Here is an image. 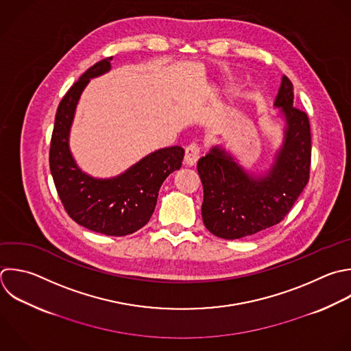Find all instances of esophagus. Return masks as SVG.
Here are the masks:
<instances>
[{
	"label": "esophagus",
	"instance_id": "34e87169",
	"mask_svg": "<svg viewBox=\"0 0 351 351\" xmlns=\"http://www.w3.org/2000/svg\"><path fill=\"white\" fill-rule=\"evenodd\" d=\"M199 156H200V147H199L197 144L192 143V144H189V145L186 147V149H185L184 162H185V165H188V166H193V165L197 162Z\"/></svg>",
	"mask_w": 351,
	"mask_h": 351
}]
</instances>
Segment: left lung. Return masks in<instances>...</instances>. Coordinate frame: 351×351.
<instances>
[{
  "label": "left lung",
  "instance_id": "1",
  "mask_svg": "<svg viewBox=\"0 0 351 351\" xmlns=\"http://www.w3.org/2000/svg\"><path fill=\"white\" fill-rule=\"evenodd\" d=\"M274 107L281 108L285 118L284 141L265 176L248 174L219 145L197 162L204 192L203 223L221 239H241L281 222L308 182V117L293 107L292 84L285 75Z\"/></svg>",
  "mask_w": 351,
  "mask_h": 351
}]
</instances>
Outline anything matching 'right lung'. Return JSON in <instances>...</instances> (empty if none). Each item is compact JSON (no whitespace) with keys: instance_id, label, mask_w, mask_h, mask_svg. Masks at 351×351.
Returning a JSON list of instances; mask_svg holds the SVG:
<instances>
[{"instance_id":"obj_1","label":"right lung","mask_w":351,"mask_h":351,"mask_svg":"<svg viewBox=\"0 0 351 351\" xmlns=\"http://www.w3.org/2000/svg\"><path fill=\"white\" fill-rule=\"evenodd\" d=\"M111 60L106 58L92 66L62 99L51 140L49 166L64 210L77 223L107 236H126L148 223L163 181L182 165L184 149L178 145L158 149L108 180L81 171L70 152V128L82 90L92 78L111 70Z\"/></svg>"}]
</instances>
